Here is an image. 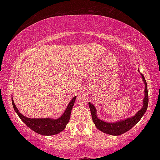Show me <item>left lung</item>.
Segmentation results:
<instances>
[{
  "mask_svg": "<svg viewBox=\"0 0 160 160\" xmlns=\"http://www.w3.org/2000/svg\"><path fill=\"white\" fill-rule=\"evenodd\" d=\"M142 76L143 80L145 84V89H144V93L145 97L144 98V105L141 109L135 114L134 117H130V118L126 119V120L119 121V122H106L104 121L98 119L96 116V109H95V106L89 102V106L90 108L92 118V121L96 126V128L100 131L103 132L108 134V135H122L126 132L131 129L132 128L135 126L138 121L141 120V117L146 112L147 109H148V85H147L146 80L144 75L141 74Z\"/></svg>",
  "mask_w": 160,
  "mask_h": 160,
  "instance_id": "left-lung-1",
  "label": "left lung"
}]
</instances>
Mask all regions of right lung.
<instances>
[{"label": "right lung", "mask_w": 160, "mask_h": 160, "mask_svg": "<svg viewBox=\"0 0 160 160\" xmlns=\"http://www.w3.org/2000/svg\"><path fill=\"white\" fill-rule=\"evenodd\" d=\"M77 96L74 97L72 100L70 102V103L66 108L65 113L62 114L61 117H59L57 120H53V119L45 118V119H30L25 117L19 113L18 111L17 108L16 107L14 104L13 100L12 98V107L16 112L19 118L22 120V122L25 123L28 127H29L31 129L34 131L35 132L43 135H56L61 132L63 131L66 127V125L69 122L70 117H71V112L72 110L73 106H74V102L76 100Z\"/></svg>", "instance_id": "1"}]
</instances>
